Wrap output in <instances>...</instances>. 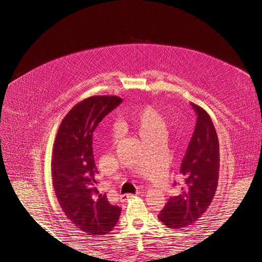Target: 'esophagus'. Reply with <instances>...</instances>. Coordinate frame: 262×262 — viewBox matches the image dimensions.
<instances>
[{"label": "esophagus", "mask_w": 262, "mask_h": 262, "mask_svg": "<svg viewBox=\"0 0 262 262\" xmlns=\"http://www.w3.org/2000/svg\"><path fill=\"white\" fill-rule=\"evenodd\" d=\"M133 196H136V195H134V194H123V195L120 196V200L124 201L125 199H128V198H133Z\"/></svg>", "instance_id": "34e87169"}]
</instances>
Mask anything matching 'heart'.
Wrapping results in <instances>:
<instances>
[{
  "mask_svg": "<svg viewBox=\"0 0 262 262\" xmlns=\"http://www.w3.org/2000/svg\"><path fill=\"white\" fill-rule=\"evenodd\" d=\"M128 125L142 141L163 138L166 129L163 116L152 106L139 107L134 110L128 119ZM115 139H117L116 134Z\"/></svg>",
  "mask_w": 262,
  "mask_h": 262,
  "instance_id": "obj_1",
  "label": "heart"
}]
</instances>
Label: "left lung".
I'll return each instance as SVG.
<instances>
[{
    "mask_svg": "<svg viewBox=\"0 0 262 262\" xmlns=\"http://www.w3.org/2000/svg\"><path fill=\"white\" fill-rule=\"evenodd\" d=\"M191 106L196 123L180 166V190L158 214L160 221L171 229L195 223L210 207L219 182L220 146L215 128L203 108L193 102Z\"/></svg>",
    "mask_w": 262,
    "mask_h": 262,
    "instance_id": "1",
    "label": "left lung"
}]
</instances>
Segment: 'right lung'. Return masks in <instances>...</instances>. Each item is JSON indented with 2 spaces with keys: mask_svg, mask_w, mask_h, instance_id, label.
Returning a JSON list of instances; mask_svg holds the SVG:
<instances>
[{
  "mask_svg": "<svg viewBox=\"0 0 262 262\" xmlns=\"http://www.w3.org/2000/svg\"><path fill=\"white\" fill-rule=\"evenodd\" d=\"M121 101L117 96L84 99L67 114L55 137L51 161L54 192L68 219L86 235H107L121 213V208L98 191L92 146L98 123Z\"/></svg>",
  "mask_w": 262,
  "mask_h": 262,
  "instance_id": "right-lung-1",
  "label": "right lung"
}]
</instances>
